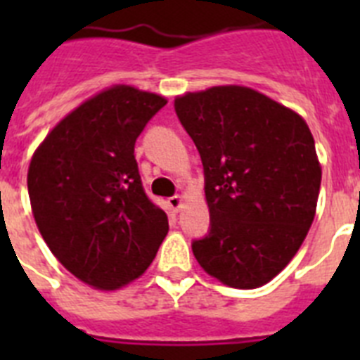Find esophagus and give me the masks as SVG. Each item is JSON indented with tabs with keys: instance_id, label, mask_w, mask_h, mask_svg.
Segmentation results:
<instances>
[{
	"instance_id": "34e87169",
	"label": "esophagus",
	"mask_w": 360,
	"mask_h": 360,
	"mask_svg": "<svg viewBox=\"0 0 360 360\" xmlns=\"http://www.w3.org/2000/svg\"><path fill=\"white\" fill-rule=\"evenodd\" d=\"M167 203H169V207L173 209L174 212H178L180 209L184 207V198L180 195H174V196H171L169 200H167Z\"/></svg>"
}]
</instances>
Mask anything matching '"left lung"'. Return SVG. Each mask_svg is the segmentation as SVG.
Wrapping results in <instances>:
<instances>
[{"mask_svg": "<svg viewBox=\"0 0 360 360\" xmlns=\"http://www.w3.org/2000/svg\"><path fill=\"white\" fill-rule=\"evenodd\" d=\"M205 174L211 231L193 241L205 272L227 287H263L290 263L316 216L321 164L308 124L240 84L174 98Z\"/></svg>", "mask_w": 360, "mask_h": 360, "instance_id": "8db88e82", "label": "left lung"}]
</instances>
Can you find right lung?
Wrapping results in <instances>:
<instances>
[{"instance_id":"right-lung-1","label":"right lung","mask_w":360,"mask_h":360,"mask_svg":"<svg viewBox=\"0 0 360 360\" xmlns=\"http://www.w3.org/2000/svg\"><path fill=\"white\" fill-rule=\"evenodd\" d=\"M167 98L115 84L86 98L37 146L28 196L57 262L97 290L144 274L169 231L142 189L135 142Z\"/></svg>"}]
</instances>
